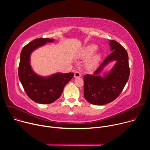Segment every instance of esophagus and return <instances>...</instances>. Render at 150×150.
<instances>
[{
  "label": "esophagus",
  "instance_id": "obj_1",
  "mask_svg": "<svg viewBox=\"0 0 150 150\" xmlns=\"http://www.w3.org/2000/svg\"><path fill=\"white\" fill-rule=\"evenodd\" d=\"M81 76V74L79 71H76L74 74V76L75 78H79Z\"/></svg>",
  "mask_w": 150,
  "mask_h": 150
}]
</instances>
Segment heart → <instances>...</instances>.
I'll list each match as a JSON object with an SVG mask.
<instances>
[{
    "instance_id": "1",
    "label": "heart",
    "mask_w": 150,
    "mask_h": 150,
    "mask_svg": "<svg viewBox=\"0 0 150 150\" xmlns=\"http://www.w3.org/2000/svg\"><path fill=\"white\" fill-rule=\"evenodd\" d=\"M97 47L96 45H92L88 46V47H87L85 49V50L83 52V56H88L89 55L92 54L97 50ZM98 59H99V56L97 55L95 56L92 59V63H96L98 60Z\"/></svg>"
}]
</instances>
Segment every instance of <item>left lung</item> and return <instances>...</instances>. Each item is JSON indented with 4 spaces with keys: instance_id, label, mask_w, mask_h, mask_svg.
<instances>
[{
    "instance_id": "1",
    "label": "left lung",
    "mask_w": 150,
    "mask_h": 150,
    "mask_svg": "<svg viewBox=\"0 0 150 150\" xmlns=\"http://www.w3.org/2000/svg\"><path fill=\"white\" fill-rule=\"evenodd\" d=\"M112 53L101 63L94 75L83 76V95L88 102L104 105L115 100L120 94L130 74L128 54L125 48L115 40L110 41ZM116 60L112 70L103 78L96 75L109 61Z\"/></svg>"
}]
</instances>
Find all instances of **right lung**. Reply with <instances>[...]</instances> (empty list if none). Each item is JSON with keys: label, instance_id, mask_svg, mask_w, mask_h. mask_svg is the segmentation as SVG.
I'll return each mask as SVG.
<instances>
[{"label": "right lung", "instance_id": "1", "mask_svg": "<svg viewBox=\"0 0 150 150\" xmlns=\"http://www.w3.org/2000/svg\"><path fill=\"white\" fill-rule=\"evenodd\" d=\"M54 39L38 38L25 46L20 54L18 76L28 97L40 104H50L61 96L66 84L74 77V73H57L49 77L37 75L30 65L31 53L37 47L53 42Z\"/></svg>", "mask_w": 150, "mask_h": 150}]
</instances>
